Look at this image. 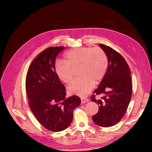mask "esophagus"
Returning a JSON list of instances; mask_svg holds the SVG:
<instances>
[{
  "mask_svg": "<svg viewBox=\"0 0 152 152\" xmlns=\"http://www.w3.org/2000/svg\"><path fill=\"white\" fill-rule=\"evenodd\" d=\"M80 99H81L82 103H86L89 101V100L87 98H85V97H82Z\"/></svg>",
  "mask_w": 152,
  "mask_h": 152,
  "instance_id": "obj_1",
  "label": "esophagus"
}]
</instances>
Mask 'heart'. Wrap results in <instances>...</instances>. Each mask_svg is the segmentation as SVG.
<instances>
[{
  "instance_id": "heart-1",
  "label": "heart",
  "mask_w": 152,
  "mask_h": 152,
  "mask_svg": "<svg viewBox=\"0 0 152 152\" xmlns=\"http://www.w3.org/2000/svg\"><path fill=\"white\" fill-rule=\"evenodd\" d=\"M66 61H58L55 71L64 83H69L73 79L75 70L79 69L78 79L68 87L70 94L86 96L93 88L95 82H100L104 77L108 59L105 52L100 48H75L66 54Z\"/></svg>"
}]
</instances>
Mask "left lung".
<instances>
[{
    "label": "left lung",
    "instance_id": "obj_1",
    "mask_svg": "<svg viewBox=\"0 0 152 152\" xmlns=\"http://www.w3.org/2000/svg\"><path fill=\"white\" fill-rule=\"evenodd\" d=\"M108 59L106 73L91 97L99 104L98 113L93 116L94 123L103 127L113 126L124 115L131 102L132 92L131 72L124 58L110 46L100 44ZM104 94L101 99L95 95Z\"/></svg>",
    "mask_w": 152,
    "mask_h": 152
}]
</instances>
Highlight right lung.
<instances>
[{"label":"right lung","mask_w":152,"mask_h":152,"mask_svg":"<svg viewBox=\"0 0 152 152\" xmlns=\"http://www.w3.org/2000/svg\"><path fill=\"white\" fill-rule=\"evenodd\" d=\"M64 47H50L32 62L26 77V90L31 110L38 122L52 132L71 124L75 108L80 104L77 96L66 97V88L55 71V60Z\"/></svg>","instance_id":"obj_1"}]
</instances>
